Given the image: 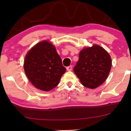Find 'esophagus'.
<instances>
[{
  "instance_id": "34e87169",
  "label": "esophagus",
  "mask_w": 131,
  "mask_h": 131,
  "mask_svg": "<svg viewBox=\"0 0 131 131\" xmlns=\"http://www.w3.org/2000/svg\"><path fill=\"white\" fill-rule=\"evenodd\" d=\"M66 69H67V71H71V70H72V66H68V67H67V68H66Z\"/></svg>"
}]
</instances>
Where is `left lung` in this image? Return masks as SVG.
<instances>
[{"label":"left lung","mask_w":131,"mask_h":131,"mask_svg":"<svg viewBox=\"0 0 131 131\" xmlns=\"http://www.w3.org/2000/svg\"><path fill=\"white\" fill-rule=\"evenodd\" d=\"M111 67L112 59L108 53L94 45L80 52L79 59L73 70L84 86L95 89L105 81Z\"/></svg>","instance_id":"1"}]
</instances>
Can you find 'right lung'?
<instances>
[{
	"mask_svg": "<svg viewBox=\"0 0 131 131\" xmlns=\"http://www.w3.org/2000/svg\"><path fill=\"white\" fill-rule=\"evenodd\" d=\"M24 69L30 82L43 91L56 87L66 71L55 46L46 40L37 43L28 52Z\"/></svg>",
	"mask_w": 131,
	"mask_h": 131,
	"instance_id": "add662e5",
	"label": "right lung"
}]
</instances>
